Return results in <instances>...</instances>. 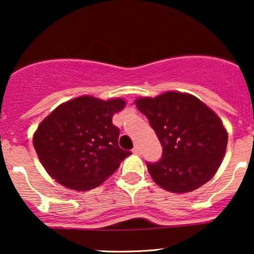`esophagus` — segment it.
I'll use <instances>...</instances> for the list:
<instances>
[{
  "instance_id": "34e87169",
  "label": "esophagus",
  "mask_w": 254,
  "mask_h": 254,
  "mask_svg": "<svg viewBox=\"0 0 254 254\" xmlns=\"http://www.w3.org/2000/svg\"><path fill=\"white\" fill-rule=\"evenodd\" d=\"M132 153H133V154H137V155H139V154H141V149H139L138 145H135V147H133Z\"/></svg>"
}]
</instances>
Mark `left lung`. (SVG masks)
I'll list each match as a JSON object with an SVG mask.
<instances>
[{
  "label": "left lung",
  "instance_id": "1",
  "mask_svg": "<svg viewBox=\"0 0 254 254\" xmlns=\"http://www.w3.org/2000/svg\"><path fill=\"white\" fill-rule=\"evenodd\" d=\"M135 104L162 145L161 159L147 162L154 182L174 193L191 192L208 183L220 167L228 142L216 113L198 98L180 92L139 98Z\"/></svg>",
  "mask_w": 254,
  "mask_h": 254
}]
</instances>
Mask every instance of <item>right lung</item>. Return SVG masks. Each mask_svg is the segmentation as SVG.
<instances>
[{"label": "right lung", "instance_id": "obj_1", "mask_svg": "<svg viewBox=\"0 0 254 254\" xmlns=\"http://www.w3.org/2000/svg\"><path fill=\"white\" fill-rule=\"evenodd\" d=\"M123 99L78 97L52 111L40 123L33 145L40 162L56 182L76 191L101 185L131 151L118 145L119 129L112 124Z\"/></svg>", "mask_w": 254, "mask_h": 254}]
</instances>
